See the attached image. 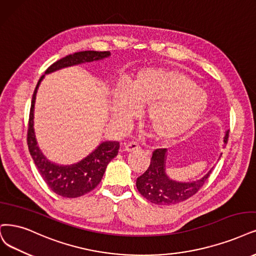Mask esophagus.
<instances>
[{"label": "esophagus", "mask_w": 256, "mask_h": 256, "mask_svg": "<svg viewBox=\"0 0 256 256\" xmlns=\"http://www.w3.org/2000/svg\"><path fill=\"white\" fill-rule=\"evenodd\" d=\"M140 148V146L137 142H134V141H132V142H128L124 146V150L126 152H133V150H137Z\"/></svg>", "instance_id": "34e87169"}]
</instances>
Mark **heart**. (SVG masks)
<instances>
[{
  "instance_id": "1",
  "label": "heart",
  "mask_w": 256,
  "mask_h": 256,
  "mask_svg": "<svg viewBox=\"0 0 256 256\" xmlns=\"http://www.w3.org/2000/svg\"><path fill=\"white\" fill-rule=\"evenodd\" d=\"M206 92L184 72L148 68L133 74L126 88L112 92V117L120 121L146 106V121L156 138L170 141L190 130L204 114Z\"/></svg>"
}]
</instances>
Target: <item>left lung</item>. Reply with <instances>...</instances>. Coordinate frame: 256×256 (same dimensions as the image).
I'll return each instance as SVG.
<instances>
[{
	"instance_id": "1",
	"label": "left lung",
	"mask_w": 256,
	"mask_h": 256,
	"mask_svg": "<svg viewBox=\"0 0 256 256\" xmlns=\"http://www.w3.org/2000/svg\"><path fill=\"white\" fill-rule=\"evenodd\" d=\"M226 132L224 142H228ZM166 148H157L153 152L146 171L137 178L136 186L139 193L148 202L160 206L176 204L186 200L204 184L210 177L213 168L202 178L191 182H178L170 179L166 174Z\"/></svg>"
}]
</instances>
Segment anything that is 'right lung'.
Returning <instances> with one entry per match:
<instances>
[{"label":"right lung","instance_id":"obj_1","mask_svg":"<svg viewBox=\"0 0 256 256\" xmlns=\"http://www.w3.org/2000/svg\"><path fill=\"white\" fill-rule=\"evenodd\" d=\"M110 54V52H94L84 50L68 54L64 58L52 64L45 70V74L59 70L68 66L102 60ZM44 78V74L38 81L36 90L32 94L30 120H28L27 144L34 162L41 174L46 184L50 190L62 197L76 198L88 194L96 188L103 177L106 168L110 160L118 155V141H104L90 153L88 157L82 159L80 162L70 166H59L50 162L42 154L41 150L36 144L34 130V110L36 90Z\"/></svg>","mask_w":256,"mask_h":256}]
</instances>
